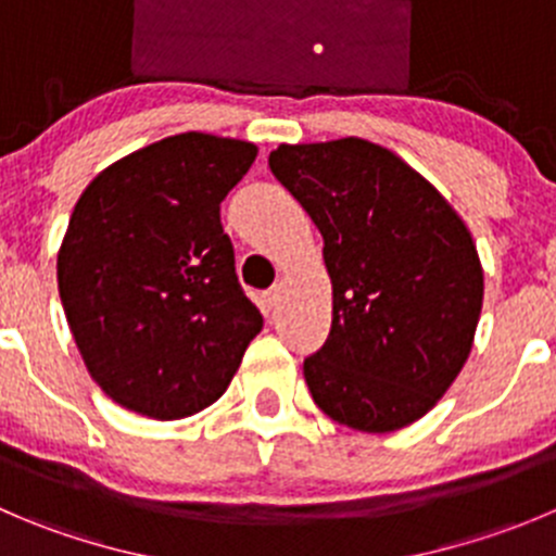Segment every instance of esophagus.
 Returning <instances> with one entry per match:
<instances>
[{"instance_id":"obj_1","label":"esophagus","mask_w":556,"mask_h":556,"mask_svg":"<svg viewBox=\"0 0 556 556\" xmlns=\"http://www.w3.org/2000/svg\"><path fill=\"white\" fill-rule=\"evenodd\" d=\"M281 303V287H273L262 294V308L264 311H275Z\"/></svg>"}]
</instances>
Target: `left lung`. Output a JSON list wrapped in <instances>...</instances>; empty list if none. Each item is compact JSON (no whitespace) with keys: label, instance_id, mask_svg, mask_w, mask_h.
Here are the masks:
<instances>
[{"label":"left lung","instance_id":"8db88e82","mask_svg":"<svg viewBox=\"0 0 556 556\" xmlns=\"http://www.w3.org/2000/svg\"><path fill=\"white\" fill-rule=\"evenodd\" d=\"M269 168L325 240L332 325L303 363L316 406L366 433L420 420L472 352L483 308L472 235L426 177L366 139L281 144Z\"/></svg>","mask_w":556,"mask_h":556}]
</instances>
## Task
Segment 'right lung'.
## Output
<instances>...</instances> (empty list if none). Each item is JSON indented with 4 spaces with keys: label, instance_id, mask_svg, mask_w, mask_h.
<instances>
[{
    "label": "right lung",
    "instance_id": "1",
    "mask_svg": "<svg viewBox=\"0 0 556 556\" xmlns=\"http://www.w3.org/2000/svg\"><path fill=\"white\" fill-rule=\"evenodd\" d=\"M256 144L179 134L98 174L67 224L62 308L89 377L111 401L179 420L229 388L264 319L235 273L220 202Z\"/></svg>",
    "mask_w": 556,
    "mask_h": 556
}]
</instances>
